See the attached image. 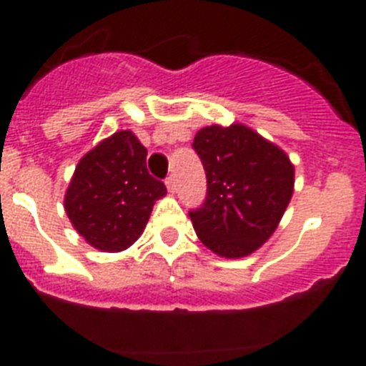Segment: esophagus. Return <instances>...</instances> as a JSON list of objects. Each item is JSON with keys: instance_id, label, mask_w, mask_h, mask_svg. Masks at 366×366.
I'll list each match as a JSON object with an SVG mask.
<instances>
[{"instance_id": "esophagus-1", "label": "esophagus", "mask_w": 366, "mask_h": 366, "mask_svg": "<svg viewBox=\"0 0 366 366\" xmlns=\"http://www.w3.org/2000/svg\"><path fill=\"white\" fill-rule=\"evenodd\" d=\"M164 183H167V189H168V192H170V194H174V192H176V179H174L172 176H170V177H167V181H164Z\"/></svg>"}]
</instances>
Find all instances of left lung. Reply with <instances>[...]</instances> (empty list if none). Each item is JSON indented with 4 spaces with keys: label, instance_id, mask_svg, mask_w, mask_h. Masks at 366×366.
Wrapping results in <instances>:
<instances>
[{
    "label": "left lung",
    "instance_id": "8db88e82",
    "mask_svg": "<svg viewBox=\"0 0 366 366\" xmlns=\"http://www.w3.org/2000/svg\"><path fill=\"white\" fill-rule=\"evenodd\" d=\"M192 148L207 174L205 202L189 212L194 231L219 257L254 253L269 240L292 199V161L244 124L205 126Z\"/></svg>",
    "mask_w": 366,
    "mask_h": 366
}]
</instances>
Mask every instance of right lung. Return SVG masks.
<instances>
[{"label":"right lung","instance_id":"obj_1","mask_svg":"<svg viewBox=\"0 0 366 366\" xmlns=\"http://www.w3.org/2000/svg\"><path fill=\"white\" fill-rule=\"evenodd\" d=\"M147 148L130 130L115 132L79 161L64 207L89 245L117 253L143 234L154 203L167 194L147 170Z\"/></svg>","mask_w":366,"mask_h":366}]
</instances>
